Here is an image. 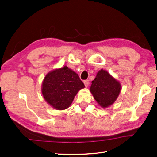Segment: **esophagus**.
Listing matches in <instances>:
<instances>
[{"mask_svg":"<svg viewBox=\"0 0 157 157\" xmlns=\"http://www.w3.org/2000/svg\"><path fill=\"white\" fill-rule=\"evenodd\" d=\"M84 84L85 85V86L88 87V85H89V80H84Z\"/></svg>","mask_w":157,"mask_h":157,"instance_id":"obj_1","label":"esophagus"}]
</instances>
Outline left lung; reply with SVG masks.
<instances>
[{
  "mask_svg": "<svg viewBox=\"0 0 157 157\" xmlns=\"http://www.w3.org/2000/svg\"><path fill=\"white\" fill-rule=\"evenodd\" d=\"M121 82L107 71L101 69L92 81L90 91L96 102L103 108L115 103L121 91Z\"/></svg>",
  "mask_w": 157,
  "mask_h": 157,
  "instance_id": "8db88e82",
  "label": "left lung"
}]
</instances>
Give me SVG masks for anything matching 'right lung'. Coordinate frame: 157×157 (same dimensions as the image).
Here are the masks:
<instances>
[{
    "instance_id": "1",
    "label": "right lung",
    "mask_w": 157,
    "mask_h": 157,
    "mask_svg": "<svg viewBox=\"0 0 157 157\" xmlns=\"http://www.w3.org/2000/svg\"><path fill=\"white\" fill-rule=\"evenodd\" d=\"M85 88L77 73L65 65L46 75L41 92L44 100L56 110L70 107L79 90Z\"/></svg>"
}]
</instances>
